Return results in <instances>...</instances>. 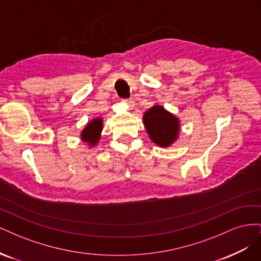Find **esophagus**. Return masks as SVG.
I'll use <instances>...</instances> for the list:
<instances>
[{
  "instance_id": "esophagus-1",
  "label": "esophagus",
  "mask_w": 261,
  "mask_h": 261,
  "mask_svg": "<svg viewBox=\"0 0 261 261\" xmlns=\"http://www.w3.org/2000/svg\"><path fill=\"white\" fill-rule=\"evenodd\" d=\"M126 105H127L128 107H129V109H133L134 108V106H135V102H134V100L133 99H128V100H125L124 101Z\"/></svg>"
}]
</instances>
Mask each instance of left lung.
<instances>
[{
    "label": "left lung",
    "instance_id": "obj_1",
    "mask_svg": "<svg viewBox=\"0 0 261 261\" xmlns=\"http://www.w3.org/2000/svg\"><path fill=\"white\" fill-rule=\"evenodd\" d=\"M145 128L149 138L161 148L171 147L179 137V118L164 109L162 106H153L144 113Z\"/></svg>",
    "mask_w": 261,
    "mask_h": 261
}]
</instances>
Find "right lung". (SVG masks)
Instances as JSON below:
<instances>
[{
  "label": "right lung",
  "instance_id": "add662e5",
  "mask_svg": "<svg viewBox=\"0 0 261 261\" xmlns=\"http://www.w3.org/2000/svg\"><path fill=\"white\" fill-rule=\"evenodd\" d=\"M102 129H103V118L101 116L92 118L91 121L86 124L81 133L82 141L86 143L89 148L96 147L101 138Z\"/></svg>",
  "mask_w": 261,
  "mask_h": 261
}]
</instances>
